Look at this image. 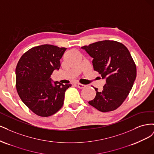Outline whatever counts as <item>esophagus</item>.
<instances>
[{
	"instance_id": "esophagus-1",
	"label": "esophagus",
	"mask_w": 154,
	"mask_h": 154,
	"mask_svg": "<svg viewBox=\"0 0 154 154\" xmlns=\"http://www.w3.org/2000/svg\"><path fill=\"white\" fill-rule=\"evenodd\" d=\"M76 85L79 88H83L86 87L85 85H83V84H81V83H76Z\"/></svg>"
}]
</instances>
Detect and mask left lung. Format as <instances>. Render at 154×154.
I'll list each match as a JSON object with an SVG mask.
<instances>
[{
    "instance_id": "1",
    "label": "left lung",
    "mask_w": 154,
    "mask_h": 154,
    "mask_svg": "<svg viewBox=\"0 0 154 154\" xmlns=\"http://www.w3.org/2000/svg\"><path fill=\"white\" fill-rule=\"evenodd\" d=\"M90 55L94 70L106 83L88 103L106 112L116 110L127 98L136 78V66L128 49L118 42L103 40L82 47Z\"/></svg>"
}]
</instances>
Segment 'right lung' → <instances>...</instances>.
<instances>
[{
    "label": "right lung",
    "instance_id": "1",
    "mask_svg": "<svg viewBox=\"0 0 154 154\" xmlns=\"http://www.w3.org/2000/svg\"><path fill=\"white\" fill-rule=\"evenodd\" d=\"M67 48L44 44L22 56L15 70L16 88L21 100L42 117L55 114L63 104L65 92L71 84L52 82L51 75L60 67V60Z\"/></svg>",
    "mask_w": 154,
    "mask_h": 154
}]
</instances>
